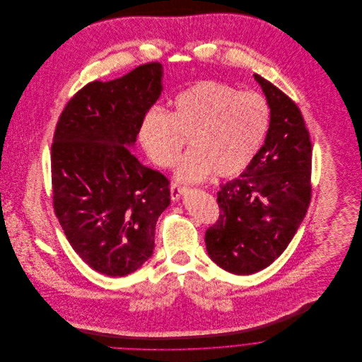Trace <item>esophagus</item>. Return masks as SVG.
<instances>
[{
	"mask_svg": "<svg viewBox=\"0 0 362 362\" xmlns=\"http://www.w3.org/2000/svg\"><path fill=\"white\" fill-rule=\"evenodd\" d=\"M184 192H185V187H182L181 184L174 182V184L171 185L170 194H171V199H173V201H178V199L182 197Z\"/></svg>",
	"mask_w": 362,
	"mask_h": 362,
	"instance_id": "1",
	"label": "esophagus"
}]
</instances>
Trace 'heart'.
Instances as JSON below:
<instances>
[{
  "mask_svg": "<svg viewBox=\"0 0 362 362\" xmlns=\"http://www.w3.org/2000/svg\"><path fill=\"white\" fill-rule=\"evenodd\" d=\"M269 105L255 92L201 81L178 93L170 112L151 108L139 125V141L156 165L171 167L188 138L191 151L175 165V177L198 181L213 173H243L264 139Z\"/></svg>",
  "mask_w": 362,
  "mask_h": 362,
  "instance_id": "1",
  "label": "heart"
}]
</instances>
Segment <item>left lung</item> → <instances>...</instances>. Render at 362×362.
Returning a JSON list of instances; mask_svg holds the SVG:
<instances>
[{"label":"left lung","mask_w":362,"mask_h":362,"mask_svg":"<svg viewBox=\"0 0 362 362\" xmlns=\"http://www.w3.org/2000/svg\"><path fill=\"white\" fill-rule=\"evenodd\" d=\"M270 108L263 146L245 171L217 192L220 214L205 235L207 254L221 269L252 274L288 247L310 201L312 145L300 108L254 74Z\"/></svg>","instance_id":"8db88e82"}]
</instances>
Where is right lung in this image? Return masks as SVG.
Instances as JSON below:
<instances>
[{"label": "right lung", "instance_id": "right-lung-1", "mask_svg": "<svg viewBox=\"0 0 362 362\" xmlns=\"http://www.w3.org/2000/svg\"><path fill=\"white\" fill-rule=\"evenodd\" d=\"M161 79L163 65L151 62L90 82L57 122L54 211L74 251L105 276L134 273L152 257L157 218L170 205L168 180L131 152Z\"/></svg>", "mask_w": 362, "mask_h": 362}]
</instances>
